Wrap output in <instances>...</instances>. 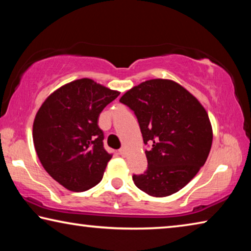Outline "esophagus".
Here are the masks:
<instances>
[{
  "label": "esophagus",
  "instance_id": "esophagus-1",
  "mask_svg": "<svg viewBox=\"0 0 251 251\" xmlns=\"http://www.w3.org/2000/svg\"><path fill=\"white\" fill-rule=\"evenodd\" d=\"M118 151H120V155H121V156H123V157H125V156H126V154H127L125 148H121V150Z\"/></svg>",
  "mask_w": 251,
  "mask_h": 251
}]
</instances>
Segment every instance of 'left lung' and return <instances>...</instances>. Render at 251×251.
I'll list each match as a JSON object with an SVG mask.
<instances>
[{"label": "left lung", "instance_id": "8db88e82", "mask_svg": "<svg viewBox=\"0 0 251 251\" xmlns=\"http://www.w3.org/2000/svg\"><path fill=\"white\" fill-rule=\"evenodd\" d=\"M121 103L137 117L147 171L133 175L135 185L152 197L179 192L206 163L212 144V128L203 106L172 79L155 78L127 91Z\"/></svg>", "mask_w": 251, "mask_h": 251}]
</instances>
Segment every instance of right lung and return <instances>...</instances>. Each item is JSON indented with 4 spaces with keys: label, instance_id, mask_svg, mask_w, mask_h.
Here are the masks:
<instances>
[{
    "label": "right lung",
    "instance_id": "right-lung-1",
    "mask_svg": "<svg viewBox=\"0 0 251 251\" xmlns=\"http://www.w3.org/2000/svg\"><path fill=\"white\" fill-rule=\"evenodd\" d=\"M120 92L80 78L44 100L33 123V142L42 166L72 192H85L103 178L112 155L104 150L99 117Z\"/></svg>",
    "mask_w": 251,
    "mask_h": 251
}]
</instances>
